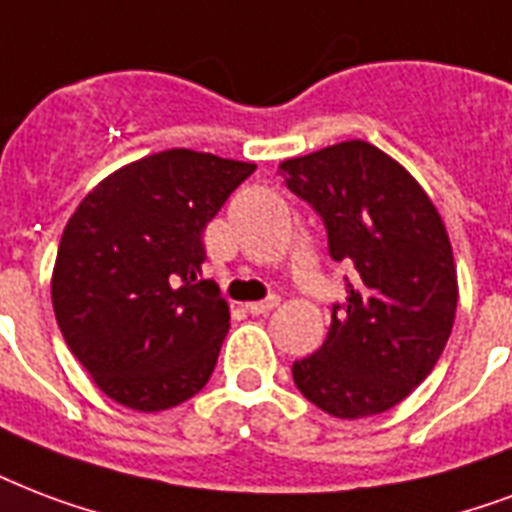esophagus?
Segmentation results:
<instances>
[{
  "label": "esophagus",
  "mask_w": 512,
  "mask_h": 512,
  "mask_svg": "<svg viewBox=\"0 0 512 512\" xmlns=\"http://www.w3.org/2000/svg\"><path fill=\"white\" fill-rule=\"evenodd\" d=\"M276 306H279V298H276V295H271V298L255 300V303H247V311L252 314V317H260V314H268V311H273Z\"/></svg>",
  "instance_id": "1"
}]
</instances>
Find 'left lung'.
I'll return each instance as SVG.
<instances>
[{
  "label": "left lung",
  "instance_id": "obj_1",
  "mask_svg": "<svg viewBox=\"0 0 512 512\" xmlns=\"http://www.w3.org/2000/svg\"><path fill=\"white\" fill-rule=\"evenodd\" d=\"M322 217L327 249L351 268L325 343L292 365L306 400L338 419L395 408L432 373L456 317L446 225L419 182L362 139L279 166Z\"/></svg>",
  "mask_w": 512,
  "mask_h": 512
}]
</instances>
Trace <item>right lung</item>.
I'll list each match as a JSON object with an SVG mask.
<instances>
[{
	"label": "right lung",
	"instance_id": "obj_1",
	"mask_svg": "<svg viewBox=\"0 0 512 512\" xmlns=\"http://www.w3.org/2000/svg\"><path fill=\"white\" fill-rule=\"evenodd\" d=\"M255 163L166 150L128 163L69 217L53 268L66 346L115 403L152 413L201 392L230 327L201 276L204 228Z\"/></svg>",
	"mask_w": 512,
	"mask_h": 512
}]
</instances>
